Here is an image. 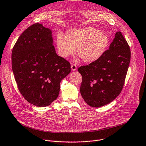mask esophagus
<instances>
[{
  "mask_svg": "<svg viewBox=\"0 0 146 146\" xmlns=\"http://www.w3.org/2000/svg\"><path fill=\"white\" fill-rule=\"evenodd\" d=\"M71 69H72V71L76 70V69H77L76 65L74 64H72V65H71Z\"/></svg>",
  "mask_w": 146,
  "mask_h": 146,
  "instance_id": "obj_1",
  "label": "esophagus"
}]
</instances>
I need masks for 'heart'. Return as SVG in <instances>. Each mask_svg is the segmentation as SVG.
<instances>
[{"instance_id": "1", "label": "heart", "mask_w": 146, "mask_h": 146, "mask_svg": "<svg viewBox=\"0 0 146 146\" xmlns=\"http://www.w3.org/2000/svg\"><path fill=\"white\" fill-rule=\"evenodd\" d=\"M109 43L107 35L94 27L69 29L66 36L59 35L56 38L58 54L64 58L74 55L78 47V55L86 63L98 60L105 53Z\"/></svg>"}]
</instances>
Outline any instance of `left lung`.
<instances>
[{"instance_id": "left-lung-1", "label": "left lung", "mask_w": 146, "mask_h": 146, "mask_svg": "<svg viewBox=\"0 0 146 146\" xmlns=\"http://www.w3.org/2000/svg\"><path fill=\"white\" fill-rule=\"evenodd\" d=\"M130 58V46L119 31L116 32L109 49L98 60L78 69L82 77L81 94L87 104L100 108L119 95Z\"/></svg>"}]
</instances>
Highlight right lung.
I'll return each instance as SVG.
<instances>
[{"instance_id": "right-lung-1", "label": "right lung", "mask_w": 146, "mask_h": 146, "mask_svg": "<svg viewBox=\"0 0 146 146\" xmlns=\"http://www.w3.org/2000/svg\"><path fill=\"white\" fill-rule=\"evenodd\" d=\"M52 32L35 23L18 38L12 52V68L19 90L30 104L50 105L59 94L60 82L71 72L70 63L58 56Z\"/></svg>"}]
</instances>
